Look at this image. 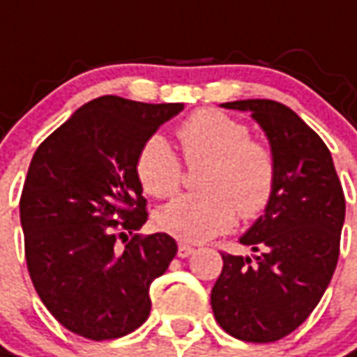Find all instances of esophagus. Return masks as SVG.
<instances>
[{"label": "esophagus", "mask_w": 357, "mask_h": 357, "mask_svg": "<svg viewBox=\"0 0 357 357\" xmlns=\"http://www.w3.org/2000/svg\"><path fill=\"white\" fill-rule=\"evenodd\" d=\"M193 252H195L193 247H189V245H185V243H179V247H178L179 258H187V256H191Z\"/></svg>", "instance_id": "34e87169"}]
</instances>
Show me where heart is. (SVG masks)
Returning <instances> with one entry per match:
<instances>
[{
	"mask_svg": "<svg viewBox=\"0 0 357 357\" xmlns=\"http://www.w3.org/2000/svg\"><path fill=\"white\" fill-rule=\"evenodd\" d=\"M187 164L208 162L202 193L178 197L156 210L160 231L185 243H201L227 231L237 212L252 220L268 208L277 183L275 156L268 145L250 139V128L222 110H197L178 128ZM135 174L155 199L178 193L183 166L162 135H151L137 153Z\"/></svg>",
	"mask_w": 357,
	"mask_h": 357,
	"instance_id": "1",
	"label": "heart"
}]
</instances>
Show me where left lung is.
I'll use <instances>...</instances> for the list:
<instances>
[{
    "mask_svg": "<svg viewBox=\"0 0 357 357\" xmlns=\"http://www.w3.org/2000/svg\"><path fill=\"white\" fill-rule=\"evenodd\" d=\"M250 112L277 162L273 199L241 245L252 256L222 252L224 269L210 294L220 327L247 342H275L314 312L335 273L346 201L329 149L281 102L222 105Z\"/></svg>",
    "mask_w": 357,
    "mask_h": 357,
    "instance_id": "1",
    "label": "left lung"
}]
</instances>
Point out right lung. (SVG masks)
<instances>
[{"label":"right lung","instance_id":"right-lung-1","mask_svg":"<svg viewBox=\"0 0 357 357\" xmlns=\"http://www.w3.org/2000/svg\"><path fill=\"white\" fill-rule=\"evenodd\" d=\"M181 110L183 102L105 95L76 110L32 156L20 197L28 273L53 317L80 337H124L151 314V283L178 245L166 233L129 239L147 222L135 160Z\"/></svg>","mask_w":357,"mask_h":357}]
</instances>
